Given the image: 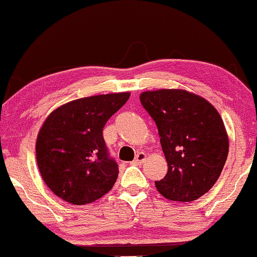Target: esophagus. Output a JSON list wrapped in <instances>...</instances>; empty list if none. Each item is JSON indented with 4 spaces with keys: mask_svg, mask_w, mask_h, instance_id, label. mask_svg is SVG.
Wrapping results in <instances>:
<instances>
[{
    "mask_svg": "<svg viewBox=\"0 0 257 257\" xmlns=\"http://www.w3.org/2000/svg\"><path fill=\"white\" fill-rule=\"evenodd\" d=\"M145 159H146L145 153L144 152H139L138 155L136 156L135 161H133L132 163H133V164H142V163L145 162Z\"/></svg>",
    "mask_w": 257,
    "mask_h": 257,
    "instance_id": "34e87169",
    "label": "esophagus"
}]
</instances>
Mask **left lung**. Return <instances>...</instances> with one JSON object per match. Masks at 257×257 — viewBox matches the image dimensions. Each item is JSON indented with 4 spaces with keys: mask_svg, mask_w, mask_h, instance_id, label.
<instances>
[{
    "mask_svg": "<svg viewBox=\"0 0 257 257\" xmlns=\"http://www.w3.org/2000/svg\"><path fill=\"white\" fill-rule=\"evenodd\" d=\"M155 120L168 162V173L155 183L165 198L192 202L214 186L229 152L221 115L208 100L185 89H157L141 94Z\"/></svg>",
    "mask_w": 257,
    "mask_h": 257,
    "instance_id": "obj_1",
    "label": "left lung"
}]
</instances>
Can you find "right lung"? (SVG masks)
I'll list each match as a JSON object with an SVG mask.
<instances>
[{"mask_svg":"<svg viewBox=\"0 0 257 257\" xmlns=\"http://www.w3.org/2000/svg\"><path fill=\"white\" fill-rule=\"evenodd\" d=\"M130 92L87 96L60 106L47 116L36 139V162L46 185L75 205L101 198L118 178L102 128L127 101Z\"/></svg>","mask_w":257,"mask_h":257,"instance_id":"right-lung-1","label":"right lung"}]
</instances>
